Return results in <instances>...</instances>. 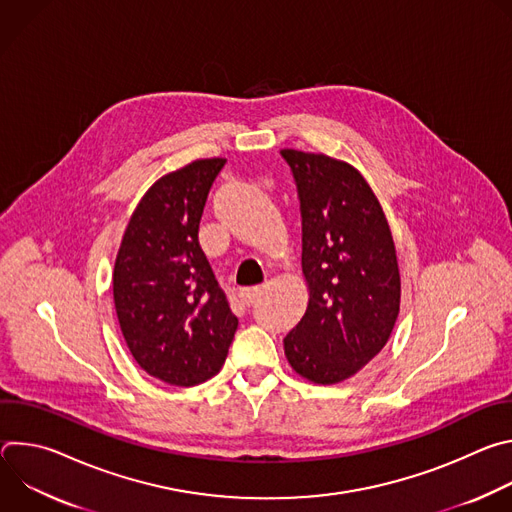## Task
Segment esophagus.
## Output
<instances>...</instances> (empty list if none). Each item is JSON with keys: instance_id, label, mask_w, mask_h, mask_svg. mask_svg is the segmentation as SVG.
<instances>
[{"instance_id": "esophagus-1", "label": "esophagus", "mask_w": 512, "mask_h": 512, "mask_svg": "<svg viewBox=\"0 0 512 512\" xmlns=\"http://www.w3.org/2000/svg\"><path fill=\"white\" fill-rule=\"evenodd\" d=\"M263 294V285H255V287H245V289H241V300L247 304V306H251L259 296Z\"/></svg>"}]
</instances>
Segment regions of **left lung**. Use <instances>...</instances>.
I'll use <instances>...</instances> for the list:
<instances>
[{"mask_svg": "<svg viewBox=\"0 0 512 512\" xmlns=\"http://www.w3.org/2000/svg\"><path fill=\"white\" fill-rule=\"evenodd\" d=\"M300 198L302 269L310 302L283 338L298 375L340 383L387 344L401 302L395 243L371 186L348 164L281 150Z\"/></svg>", "mask_w": 512, "mask_h": 512, "instance_id": "left-lung-1", "label": "left lung"}]
</instances>
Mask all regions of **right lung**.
Masks as SVG:
<instances>
[{
	"instance_id": "add662e5",
	"label": "right lung",
	"mask_w": 512,
	"mask_h": 512,
	"mask_svg": "<svg viewBox=\"0 0 512 512\" xmlns=\"http://www.w3.org/2000/svg\"><path fill=\"white\" fill-rule=\"evenodd\" d=\"M227 160H196L160 178L125 229L113 300L139 367L176 387L221 371L239 320L198 243L212 182Z\"/></svg>"
}]
</instances>
